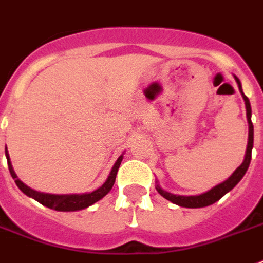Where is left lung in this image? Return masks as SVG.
Here are the masks:
<instances>
[{"instance_id": "1", "label": "left lung", "mask_w": 263, "mask_h": 263, "mask_svg": "<svg viewBox=\"0 0 263 263\" xmlns=\"http://www.w3.org/2000/svg\"><path fill=\"white\" fill-rule=\"evenodd\" d=\"M235 78L236 83H238V87H239L240 94L243 97L245 105H246V116H247V122H249V141H247V149H246V155H245V160L243 162L240 164L238 168L235 169V172L233 175L230 176L229 179L223 181V183L218 184L216 186L211 188L210 191L204 192V194L201 195H195V196H180V195H173L169 194L166 191H164L161 186L156 185V190L162 197H165L166 200L172 201L175 204L180 205V207H186V208H201V207H207V205L214 204L215 201H218L219 199H222L227 192L233 190L234 186L236 184L239 183L242 177L246 173L247 168L250 165L251 161V151H253V144H254V126L253 122H251V106H250V101H249V98L243 94V91H242V84H240V80ZM157 183V181H156Z\"/></svg>"}]
</instances>
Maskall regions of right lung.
I'll return each instance as SVG.
<instances>
[{
	"label": "right lung",
	"instance_id": "obj_1",
	"mask_svg": "<svg viewBox=\"0 0 263 263\" xmlns=\"http://www.w3.org/2000/svg\"><path fill=\"white\" fill-rule=\"evenodd\" d=\"M5 155L6 160H8V166H9V172L12 175V177L14 179V183L17 184L20 190L23 191L24 194L29 197H33L34 200H37L39 203H41L45 207L52 208V210H56V211H79V210H83V208H87L90 205H92L94 203H97L98 200H101L102 197L106 196V195L111 191L112 185L116 183L117 172H118V168L121 165V161H122L123 156H119L118 160L116 161L114 166H112L111 172L108 175L107 180H106L103 185L99 186L98 190L92 191L90 194H82V195H52V194H44V192H37V191L32 190L28 185L21 181V180L17 177V175L13 171L12 162H10L9 153H8V149L5 147Z\"/></svg>",
	"mask_w": 263,
	"mask_h": 263
}]
</instances>
